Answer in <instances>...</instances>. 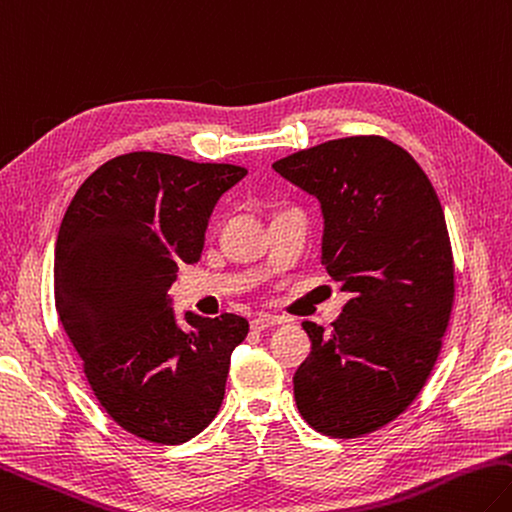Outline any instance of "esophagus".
Listing matches in <instances>:
<instances>
[{
    "mask_svg": "<svg viewBox=\"0 0 512 512\" xmlns=\"http://www.w3.org/2000/svg\"><path fill=\"white\" fill-rule=\"evenodd\" d=\"M286 320L280 318V315H271V313H259L257 318L250 320V329L253 331H264V329H271L275 324H284Z\"/></svg>",
    "mask_w": 512,
    "mask_h": 512,
    "instance_id": "1",
    "label": "esophagus"
}]
</instances>
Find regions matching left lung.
<instances>
[{"label": "left lung", "instance_id": "1", "mask_svg": "<svg viewBox=\"0 0 512 512\" xmlns=\"http://www.w3.org/2000/svg\"><path fill=\"white\" fill-rule=\"evenodd\" d=\"M318 197L322 266L351 300L333 329L306 320L311 353L293 376L295 403L333 439L376 432L430 378L454 300L441 201L427 174L383 136H347L273 163Z\"/></svg>", "mask_w": 512, "mask_h": 512}]
</instances>
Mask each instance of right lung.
I'll return each mask as SVG.
<instances>
[{
  "label": "right lung",
  "instance_id": "1",
  "mask_svg": "<svg viewBox=\"0 0 512 512\" xmlns=\"http://www.w3.org/2000/svg\"><path fill=\"white\" fill-rule=\"evenodd\" d=\"M246 167L129 152L100 165L71 199L55 244V309L87 383L138 439L179 445L206 430L226 394L246 318L185 313L172 282L199 262L210 212Z\"/></svg>",
  "mask_w": 512,
  "mask_h": 512
}]
</instances>
